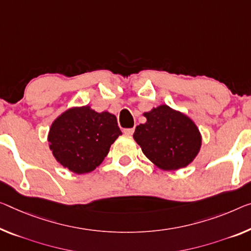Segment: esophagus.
I'll use <instances>...</instances> for the list:
<instances>
[{
    "label": "esophagus",
    "instance_id": "esophagus-1",
    "mask_svg": "<svg viewBox=\"0 0 251 251\" xmlns=\"http://www.w3.org/2000/svg\"><path fill=\"white\" fill-rule=\"evenodd\" d=\"M123 132H125V134H126V136H132V133L134 132V129L133 128L125 129V130H123Z\"/></svg>",
    "mask_w": 251,
    "mask_h": 251
}]
</instances>
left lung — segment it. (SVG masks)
I'll use <instances>...</instances> for the list:
<instances>
[{
	"instance_id": "left-lung-1",
	"label": "left lung",
	"mask_w": 251,
	"mask_h": 251,
	"mask_svg": "<svg viewBox=\"0 0 251 251\" xmlns=\"http://www.w3.org/2000/svg\"><path fill=\"white\" fill-rule=\"evenodd\" d=\"M144 115L147 122L136 126L133 138L146 157L165 171L191 164L201 147V134L194 122L167 105Z\"/></svg>"
}]
</instances>
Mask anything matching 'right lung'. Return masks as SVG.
I'll return each mask as SVG.
<instances>
[{"instance_id":"right-lung-1","label":"right lung","mask_w":251,"mask_h":251,"mask_svg":"<svg viewBox=\"0 0 251 251\" xmlns=\"http://www.w3.org/2000/svg\"><path fill=\"white\" fill-rule=\"evenodd\" d=\"M120 134L115 115L82 106L67 110L53 121L48 141L58 163L76 174H85L102 163Z\"/></svg>"}]
</instances>
